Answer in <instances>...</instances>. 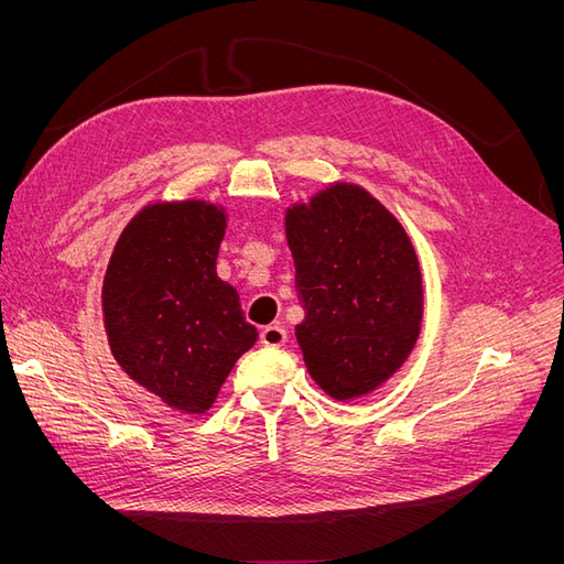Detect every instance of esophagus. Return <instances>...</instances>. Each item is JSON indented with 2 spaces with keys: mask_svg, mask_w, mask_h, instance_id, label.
Wrapping results in <instances>:
<instances>
[{
  "mask_svg": "<svg viewBox=\"0 0 564 564\" xmlns=\"http://www.w3.org/2000/svg\"><path fill=\"white\" fill-rule=\"evenodd\" d=\"M261 344L268 348H280L286 344V332L280 327V324H270L261 332Z\"/></svg>",
  "mask_w": 564,
  "mask_h": 564,
  "instance_id": "esophagus-1",
  "label": "esophagus"
}]
</instances>
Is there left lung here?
<instances>
[{
  "label": "left lung",
  "instance_id": "1",
  "mask_svg": "<svg viewBox=\"0 0 564 564\" xmlns=\"http://www.w3.org/2000/svg\"><path fill=\"white\" fill-rule=\"evenodd\" d=\"M305 311L296 340L313 381L346 402L369 395L412 355L423 282L412 240L355 183H332L284 214Z\"/></svg>",
  "mask_w": 564,
  "mask_h": 564
}]
</instances>
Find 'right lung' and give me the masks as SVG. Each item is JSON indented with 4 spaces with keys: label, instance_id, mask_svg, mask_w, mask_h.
Here are the masks:
<instances>
[{
    "label": "right lung",
    "instance_id": "1",
    "mask_svg": "<svg viewBox=\"0 0 564 564\" xmlns=\"http://www.w3.org/2000/svg\"><path fill=\"white\" fill-rule=\"evenodd\" d=\"M228 214L207 199L152 202L119 235L104 278L110 352L183 414L209 412L259 332L216 272Z\"/></svg>",
    "mask_w": 564,
    "mask_h": 564
}]
</instances>
